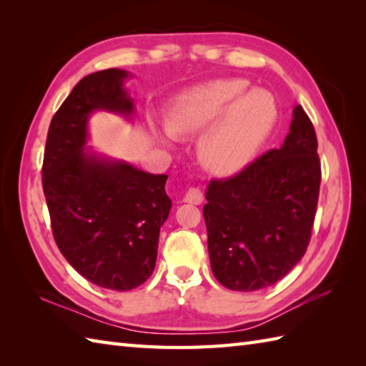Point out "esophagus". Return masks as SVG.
Segmentation results:
<instances>
[{"label":"esophagus","mask_w":366,"mask_h":366,"mask_svg":"<svg viewBox=\"0 0 366 366\" xmlns=\"http://www.w3.org/2000/svg\"><path fill=\"white\" fill-rule=\"evenodd\" d=\"M203 199H204L203 192H201L198 187H190L184 195L185 203H190V204H201L203 203Z\"/></svg>","instance_id":"1"}]
</instances>
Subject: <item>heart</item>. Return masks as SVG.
Returning a JSON list of instances; mask_svg holds the SVG:
<instances>
[{
    "mask_svg": "<svg viewBox=\"0 0 366 366\" xmlns=\"http://www.w3.org/2000/svg\"><path fill=\"white\" fill-rule=\"evenodd\" d=\"M280 118V105L270 91L252 88L239 76L199 83L179 94L169 108L162 138L173 143L204 132L199 157L219 176L247 168L267 143Z\"/></svg>",
    "mask_w": 366,
    "mask_h": 366,
    "instance_id": "obj_1",
    "label": "heart"
}]
</instances>
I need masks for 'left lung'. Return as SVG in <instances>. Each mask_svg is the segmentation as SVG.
I'll use <instances>...</instances> for the list:
<instances>
[{
  "label": "left lung",
  "instance_id": "obj_1",
  "mask_svg": "<svg viewBox=\"0 0 366 366\" xmlns=\"http://www.w3.org/2000/svg\"><path fill=\"white\" fill-rule=\"evenodd\" d=\"M321 163L312 121L294 107L290 134L239 174L211 181L203 207L215 278L252 292L282 280L312 237Z\"/></svg>",
  "mask_w": 366,
  "mask_h": 366
}]
</instances>
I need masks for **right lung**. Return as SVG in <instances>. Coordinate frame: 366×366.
Returning a JSON list of instances; mask_svg holds the SVG:
<instances>
[{
    "instance_id": "obj_1",
    "label": "right lung",
    "mask_w": 366,
    "mask_h": 366,
    "mask_svg": "<svg viewBox=\"0 0 366 366\" xmlns=\"http://www.w3.org/2000/svg\"><path fill=\"white\" fill-rule=\"evenodd\" d=\"M129 75L107 69L75 84L53 116L42 167L59 252L80 275L113 291L134 290L151 277L171 209L167 174L146 173L86 147L92 113L134 114V99L124 88Z\"/></svg>"
}]
</instances>
